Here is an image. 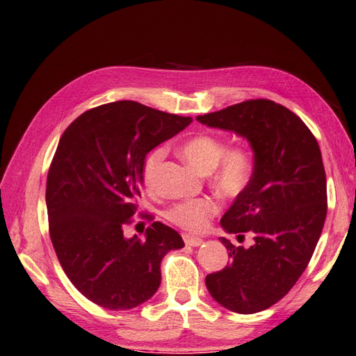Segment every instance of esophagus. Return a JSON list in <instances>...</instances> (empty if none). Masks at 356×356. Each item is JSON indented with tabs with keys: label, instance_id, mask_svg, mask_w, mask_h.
<instances>
[{
	"label": "esophagus",
	"instance_id": "34e87169",
	"mask_svg": "<svg viewBox=\"0 0 356 356\" xmlns=\"http://www.w3.org/2000/svg\"><path fill=\"white\" fill-rule=\"evenodd\" d=\"M183 239H184V243L188 245V247H200V245L204 242L201 238H196V236H191V234H184Z\"/></svg>",
	"mask_w": 356,
	"mask_h": 356
}]
</instances>
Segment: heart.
Listing matches in <instances>:
<instances>
[{"label": "heart", "mask_w": 356, "mask_h": 356, "mask_svg": "<svg viewBox=\"0 0 356 356\" xmlns=\"http://www.w3.org/2000/svg\"><path fill=\"white\" fill-rule=\"evenodd\" d=\"M181 154L187 163L201 173H210L211 186L225 198H238L247 191L252 173H254V160L248 147L234 145L225 147L220 138L209 134L186 140L181 146ZM164 149L156 147L146 156L143 164V181L149 187L154 183L155 170L163 160ZM219 213L216 200L193 198L172 204L164 211V218L184 230L202 232L207 228L210 219Z\"/></svg>", "instance_id": "1"}]
</instances>
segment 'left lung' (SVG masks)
Listing matches in <instances>:
<instances>
[{
    "instance_id": "1",
    "label": "left lung",
    "mask_w": 356,
    "mask_h": 356,
    "mask_svg": "<svg viewBox=\"0 0 356 356\" xmlns=\"http://www.w3.org/2000/svg\"><path fill=\"white\" fill-rule=\"evenodd\" d=\"M196 120L247 138L254 173L220 219L227 233H251L250 248L219 238L232 257L209 274L210 296L227 309L256 314L296 285L317 247L327 211L326 173L317 140L302 118L268 99L247 100Z\"/></svg>"
}]
</instances>
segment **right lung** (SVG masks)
<instances>
[{
	"label": "right lung",
	"mask_w": 356,
	"mask_h": 356,
	"mask_svg": "<svg viewBox=\"0 0 356 356\" xmlns=\"http://www.w3.org/2000/svg\"><path fill=\"white\" fill-rule=\"evenodd\" d=\"M192 123L132 100L100 105L62 134L47 177L51 243L82 294L113 311L132 309L161 283L165 252L184 247L173 228L154 222L126 239L138 211L146 155Z\"/></svg>",
	"instance_id": "add662e5"
}]
</instances>
